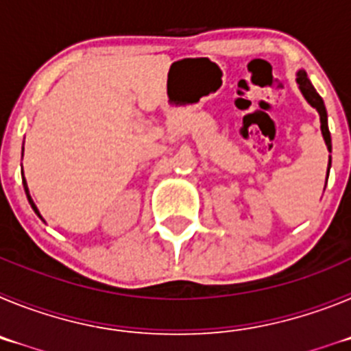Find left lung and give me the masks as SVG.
<instances>
[{
    "label": "left lung",
    "instance_id": "1",
    "mask_svg": "<svg viewBox=\"0 0 351 351\" xmlns=\"http://www.w3.org/2000/svg\"><path fill=\"white\" fill-rule=\"evenodd\" d=\"M297 84H299V89L302 91L304 98L308 100V104L311 105V107H315L316 110H318V114H320L322 135H324V141L325 144H327V149L330 151L332 145H330V132H328V126H327V110H325L324 100H322V96L316 93V89L313 88V84L309 82L308 75H306V71L304 70H300L299 73H297ZM328 165H330V163H328Z\"/></svg>",
    "mask_w": 351,
    "mask_h": 351
}]
</instances>
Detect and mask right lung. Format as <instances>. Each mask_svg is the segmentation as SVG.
<instances>
[{"mask_svg":"<svg viewBox=\"0 0 351 351\" xmlns=\"http://www.w3.org/2000/svg\"><path fill=\"white\" fill-rule=\"evenodd\" d=\"M23 182H24V190H26V195H27V200H29L31 207H33V209H35V213H36V214H38V216H40L38 209H36V206H35V204H33V198H31V197H29V193H27V184H26V179H23ZM40 218H42V216H40Z\"/></svg>","mask_w":351,"mask_h":351,"instance_id":"1","label":"right lung"}]
</instances>
